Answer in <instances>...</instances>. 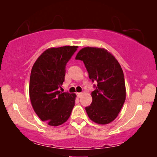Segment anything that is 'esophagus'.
<instances>
[{"label":"esophagus","instance_id":"obj_1","mask_svg":"<svg viewBox=\"0 0 157 157\" xmlns=\"http://www.w3.org/2000/svg\"><path fill=\"white\" fill-rule=\"evenodd\" d=\"M81 95H82V93H77L76 94V96H77V97H78V98H80Z\"/></svg>","mask_w":157,"mask_h":157}]
</instances>
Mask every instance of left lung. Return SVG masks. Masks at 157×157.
<instances>
[{
	"label": "left lung",
	"instance_id": "left-lung-1",
	"mask_svg": "<svg viewBox=\"0 0 157 157\" xmlns=\"http://www.w3.org/2000/svg\"><path fill=\"white\" fill-rule=\"evenodd\" d=\"M76 60L83 61L96 89L91 92L92 103L86 107L91 121L98 124L113 121L126 99L122 68L115 57L104 48L86 47L79 51Z\"/></svg>",
	"mask_w": 157,
	"mask_h": 157
}]
</instances>
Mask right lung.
Here are the masks:
<instances>
[{
	"instance_id": "right-lung-1",
	"label": "right lung",
	"mask_w": 157,
	"mask_h": 157,
	"mask_svg": "<svg viewBox=\"0 0 157 157\" xmlns=\"http://www.w3.org/2000/svg\"><path fill=\"white\" fill-rule=\"evenodd\" d=\"M78 46L47 49L32 68L29 96L33 110L43 121L56 126L65 123L75 105L76 94L59 91L64 81L66 63Z\"/></svg>"
}]
</instances>
